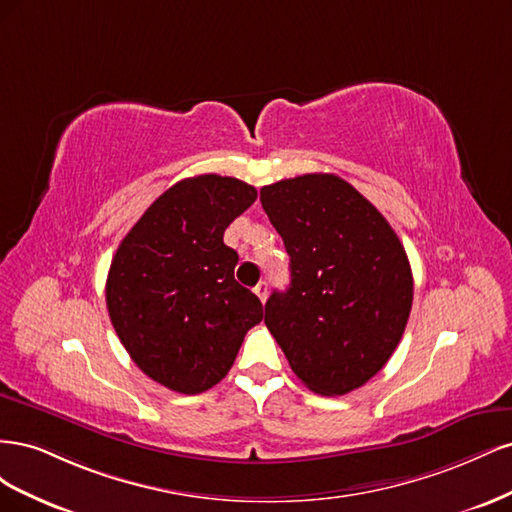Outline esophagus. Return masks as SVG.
Listing matches in <instances>:
<instances>
[{"instance_id":"esophagus-1","label":"esophagus","mask_w":512,"mask_h":512,"mask_svg":"<svg viewBox=\"0 0 512 512\" xmlns=\"http://www.w3.org/2000/svg\"><path fill=\"white\" fill-rule=\"evenodd\" d=\"M254 292H256V297L265 303L267 301V294H269V286H267V282H260L256 288H254Z\"/></svg>"}]
</instances>
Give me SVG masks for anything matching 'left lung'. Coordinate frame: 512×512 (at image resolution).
<instances>
[{"label": "left lung", "instance_id": "left-lung-1", "mask_svg": "<svg viewBox=\"0 0 512 512\" xmlns=\"http://www.w3.org/2000/svg\"><path fill=\"white\" fill-rule=\"evenodd\" d=\"M260 203L290 256V286L265 305L267 329L307 389H359L406 331L414 284L404 245L337 175L265 185Z\"/></svg>", "mask_w": 512, "mask_h": 512}]
</instances>
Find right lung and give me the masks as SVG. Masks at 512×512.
Here are the masks:
<instances>
[{"label":"right lung","mask_w":512,"mask_h":512,"mask_svg":"<svg viewBox=\"0 0 512 512\" xmlns=\"http://www.w3.org/2000/svg\"><path fill=\"white\" fill-rule=\"evenodd\" d=\"M235 177L183 179L153 200L119 243L106 307L132 361L170 391L196 395L237 359L262 303L235 280L228 224L256 200Z\"/></svg>","instance_id":"obj_1"}]
</instances>
